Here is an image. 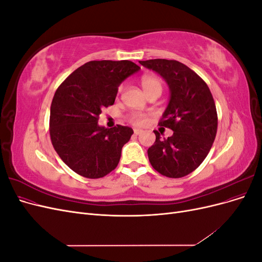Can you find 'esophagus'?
<instances>
[{
	"label": "esophagus",
	"instance_id": "1",
	"mask_svg": "<svg viewBox=\"0 0 262 262\" xmlns=\"http://www.w3.org/2000/svg\"><path fill=\"white\" fill-rule=\"evenodd\" d=\"M142 133H143V131H142V130L134 129V134H136V136H140V134H142Z\"/></svg>",
	"mask_w": 262,
	"mask_h": 262
}]
</instances>
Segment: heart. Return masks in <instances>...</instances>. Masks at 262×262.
Segmentation results:
<instances>
[{"mask_svg":"<svg viewBox=\"0 0 262 262\" xmlns=\"http://www.w3.org/2000/svg\"><path fill=\"white\" fill-rule=\"evenodd\" d=\"M141 85H142V89L144 90L146 94H148L149 92H152L154 90L162 91V81L156 76L144 75L141 78ZM130 122L134 125H144L146 123V118L140 115H132L130 117Z\"/></svg>","mask_w":262,"mask_h":262,"instance_id":"b5f03b06","label":"heart"}]
</instances>
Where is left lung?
I'll return each mask as SVG.
<instances>
[{"label": "left lung", "mask_w": 262, "mask_h": 262, "mask_svg": "<svg viewBox=\"0 0 262 262\" xmlns=\"http://www.w3.org/2000/svg\"><path fill=\"white\" fill-rule=\"evenodd\" d=\"M167 82L169 104L158 125L173 131L147 149L153 168L163 176L181 178L195 170L209 154L216 137L217 113L209 86L194 71L176 60L140 61Z\"/></svg>", "instance_id": "1"}]
</instances>
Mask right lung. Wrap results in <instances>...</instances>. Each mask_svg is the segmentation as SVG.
<instances>
[{
  "label": "right lung",
  "instance_id": "add662e5",
  "mask_svg": "<svg viewBox=\"0 0 262 262\" xmlns=\"http://www.w3.org/2000/svg\"><path fill=\"white\" fill-rule=\"evenodd\" d=\"M141 68L128 60L90 61L55 91L50 108L51 143L61 160L85 178H101L119 164L129 126L98 125L101 110L114 105L118 86Z\"/></svg>",
  "mask_w": 262,
  "mask_h": 262
}]
</instances>
